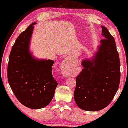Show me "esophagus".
I'll list each match as a JSON object with an SVG mask.
<instances>
[{"label":"esophagus","instance_id":"1","mask_svg":"<svg viewBox=\"0 0 128 128\" xmlns=\"http://www.w3.org/2000/svg\"><path fill=\"white\" fill-rule=\"evenodd\" d=\"M61 68H62L63 74H65V75H68L70 73H68V70L70 68V66H69V64L67 62H64L62 64L61 66Z\"/></svg>","mask_w":128,"mask_h":128}]
</instances>
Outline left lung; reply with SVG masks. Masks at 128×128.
<instances>
[{
	"label": "left lung",
	"instance_id": "8db88e82",
	"mask_svg": "<svg viewBox=\"0 0 128 128\" xmlns=\"http://www.w3.org/2000/svg\"><path fill=\"white\" fill-rule=\"evenodd\" d=\"M98 52L92 60L82 61L84 68L76 79L74 98L80 109L99 111L112 101L120 80V62L113 36L104 26Z\"/></svg>",
	"mask_w": 128,
	"mask_h": 128
}]
</instances>
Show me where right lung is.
<instances>
[{
  "label": "right lung",
  "mask_w": 128,
  "mask_h": 128,
  "mask_svg": "<svg viewBox=\"0 0 128 128\" xmlns=\"http://www.w3.org/2000/svg\"><path fill=\"white\" fill-rule=\"evenodd\" d=\"M35 24H30L16 39L9 56L7 75L19 102L28 108L40 109L52 100L58 83L52 76L54 61L36 60L29 52Z\"/></svg>",
  "instance_id": "obj_1"
}]
</instances>
